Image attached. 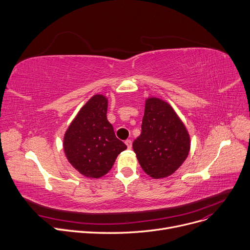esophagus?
Returning <instances> with one entry per match:
<instances>
[{"mask_svg": "<svg viewBox=\"0 0 250 250\" xmlns=\"http://www.w3.org/2000/svg\"><path fill=\"white\" fill-rule=\"evenodd\" d=\"M125 143V145H126L127 148H131V141H130V140H126Z\"/></svg>", "mask_w": 250, "mask_h": 250, "instance_id": "esophagus-1", "label": "esophagus"}]
</instances>
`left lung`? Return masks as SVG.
Segmentation results:
<instances>
[{
  "label": "left lung",
  "mask_w": 250,
  "mask_h": 250,
  "mask_svg": "<svg viewBox=\"0 0 250 250\" xmlns=\"http://www.w3.org/2000/svg\"><path fill=\"white\" fill-rule=\"evenodd\" d=\"M189 132L173 107L158 97L146 99L141 136L132 143L142 169L149 177H169L190 152Z\"/></svg>",
  "instance_id": "1"
}]
</instances>
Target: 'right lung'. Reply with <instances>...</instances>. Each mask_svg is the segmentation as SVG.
Segmentation results:
<instances>
[{"instance_id": "add662e5", "label": "right lung", "mask_w": 250, "mask_h": 250, "mask_svg": "<svg viewBox=\"0 0 250 250\" xmlns=\"http://www.w3.org/2000/svg\"><path fill=\"white\" fill-rule=\"evenodd\" d=\"M107 98L95 94L83 105L63 139L66 158L81 175L98 179L112 168L118 157L126 148L115 137L106 118Z\"/></svg>"}]
</instances>
